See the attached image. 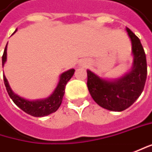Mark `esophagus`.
I'll list each match as a JSON object with an SVG mask.
<instances>
[{
  "label": "esophagus",
  "mask_w": 152,
  "mask_h": 152,
  "mask_svg": "<svg viewBox=\"0 0 152 152\" xmlns=\"http://www.w3.org/2000/svg\"><path fill=\"white\" fill-rule=\"evenodd\" d=\"M82 66H86V62H83V63H81Z\"/></svg>",
  "instance_id": "esophagus-1"
}]
</instances>
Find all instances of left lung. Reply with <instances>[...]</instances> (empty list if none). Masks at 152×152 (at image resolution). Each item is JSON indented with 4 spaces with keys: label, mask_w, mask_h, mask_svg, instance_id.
<instances>
[{
    "label": "left lung",
    "mask_w": 152,
    "mask_h": 152,
    "mask_svg": "<svg viewBox=\"0 0 152 152\" xmlns=\"http://www.w3.org/2000/svg\"><path fill=\"white\" fill-rule=\"evenodd\" d=\"M132 41L133 66L120 79L106 80L87 70V87L93 100L104 109L122 112L137 99L144 90L147 78L146 56L140 39L128 27Z\"/></svg>",
    "instance_id": "obj_1"
}]
</instances>
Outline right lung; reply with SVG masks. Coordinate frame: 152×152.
I'll return each instance as SVG.
<instances>
[{
  "instance_id": "right-lung-1",
  "label": "right lung",
  "mask_w": 152,
  "mask_h": 152,
  "mask_svg": "<svg viewBox=\"0 0 152 152\" xmlns=\"http://www.w3.org/2000/svg\"><path fill=\"white\" fill-rule=\"evenodd\" d=\"M6 60H7V46L4 50L3 55H2V66H4ZM74 71H75L74 69H70V70L63 72L60 75L59 84H58L57 87L55 88L54 92H53V94L45 99H39V100L38 99V100L31 101V100H28V99L18 96L10 88L5 75H3V80H4V84H5L7 92L8 93L9 97L11 98V99L14 101V103L18 107H20L22 111H24L26 113L29 114L31 116L44 117V116H47V115L56 112L59 109V107L61 104V102H62L64 93H65L66 85L72 77Z\"/></svg>"
}]
</instances>
